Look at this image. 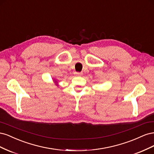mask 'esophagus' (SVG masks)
<instances>
[{
    "label": "esophagus",
    "mask_w": 154,
    "mask_h": 154,
    "mask_svg": "<svg viewBox=\"0 0 154 154\" xmlns=\"http://www.w3.org/2000/svg\"><path fill=\"white\" fill-rule=\"evenodd\" d=\"M75 74H76V76H81L83 75V73L82 72H76Z\"/></svg>",
    "instance_id": "1"
}]
</instances>
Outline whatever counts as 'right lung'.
<instances>
[{"label":"right lung","mask_w":154,"mask_h":154,"mask_svg":"<svg viewBox=\"0 0 154 154\" xmlns=\"http://www.w3.org/2000/svg\"><path fill=\"white\" fill-rule=\"evenodd\" d=\"M54 82H56V83H57V81H55V80H54Z\"/></svg>","instance_id":"right-lung-1"}]
</instances>
